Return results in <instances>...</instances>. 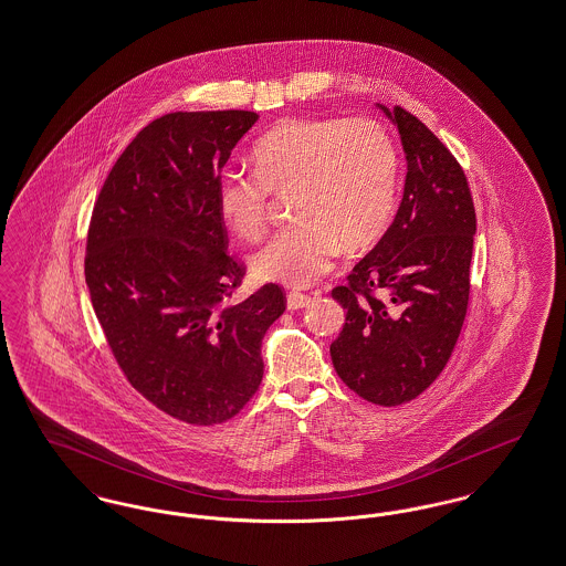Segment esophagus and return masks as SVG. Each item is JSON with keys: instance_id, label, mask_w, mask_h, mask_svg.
I'll list each match as a JSON object with an SVG mask.
<instances>
[{"instance_id": "34e87169", "label": "esophagus", "mask_w": 566, "mask_h": 566, "mask_svg": "<svg viewBox=\"0 0 566 566\" xmlns=\"http://www.w3.org/2000/svg\"><path fill=\"white\" fill-rule=\"evenodd\" d=\"M310 303H312V296H310V294L296 293V291H293V293H289V296H286V305H289V310H303V307H307Z\"/></svg>"}]
</instances>
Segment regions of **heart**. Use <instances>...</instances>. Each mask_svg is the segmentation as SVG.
Returning a JSON list of instances; mask_svg holds the SVG:
<instances>
[{
	"mask_svg": "<svg viewBox=\"0 0 566 566\" xmlns=\"http://www.w3.org/2000/svg\"><path fill=\"white\" fill-rule=\"evenodd\" d=\"M254 172L231 170L217 182V208L240 238L256 242L270 219V191L289 193L294 226L252 256L263 280L310 286L340 249L373 247L391 219L398 154L370 117L282 119L252 147Z\"/></svg>",
	"mask_w": 566,
	"mask_h": 566,
	"instance_id": "obj_1",
	"label": "heart"
}]
</instances>
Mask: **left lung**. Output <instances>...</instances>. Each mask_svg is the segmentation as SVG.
<instances>
[{
	"mask_svg": "<svg viewBox=\"0 0 566 566\" xmlns=\"http://www.w3.org/2000/svg\"><path fill=\"white\" fill-rule=\"evenodd\" d=\"M407 154L405 196L379 244L333 289L345 326L331 345L352 391L398 407L426 391L451 358L468 301L475 210L444 143L402 107L379 105Z\"/></svg>",
	"mask_w": 566,
	"mask_h": 566,
	"instance_id": "1",
	"label": "left lung"
}]
</instances>
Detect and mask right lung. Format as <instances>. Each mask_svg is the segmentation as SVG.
Returning <instances> with one entry per match:
<instances>
[{
    "label": "right lung",
    "mask_w": 566,
    "mask_h": 566,
    "mask_svg": "<svg viewBox=\"0 0 566 566\" xmlns=\"http://www.w3.org/2000/svg\"><path fill=\"white\" fill-rule=\"evenodd\" d=\"M254 112H177L145 126L92 210L86 284L115 363L189 426L235 417L263 379L261 340L286 310L265 284L233 301L247 268L227 254L217 182Z\"/></svg>",
    "instance_id": "1"
}]
</instances>
